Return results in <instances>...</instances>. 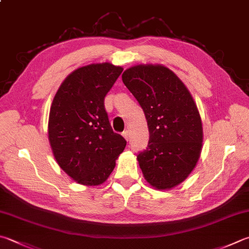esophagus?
I'll use <instances>...</instances> for the list:
<instances>
[{"mask_svg": "<svg viewBox=\"0 0 249 249\" xmlns=\"http://www.w3.org/2000/svg\"><path fill=\"white\" fill-rule=\"evenodd\" d=\"M123 135H124V138L126 141H129V139H130V133H129V131H128V130L124 131V132H123Z\"/></svg>", "mask_w": 249, "mask_h": 249, "instance_id": "obj_1", "label": "esophagus"}]
</instances>
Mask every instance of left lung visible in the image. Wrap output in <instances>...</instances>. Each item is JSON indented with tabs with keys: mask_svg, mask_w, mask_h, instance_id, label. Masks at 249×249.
<instances>
[{
	"mask_svg": "<svg viewBox=\"0 0 249 249\" xmlns=\"http://www.w3.org/2000/svg\"><path fill=\"white\" fill-rule=\"evenodd\" d=\"M123 81L146 117L149 141L138 155L143 176L157 190H170L184 181L197 163L203 125L190 91L162 65L126 69Z\"/></svg>",
	"mask_w": 249,
	"mask_h": 249,
	"instance_id": "8db88e82",
	"label": "left lung"
}]
</instances>
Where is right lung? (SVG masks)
Listing matches in <instances>:
<instances>
[{
    "mask_svg": "<svg viewBox=\"0 0 249 249\" xmlns=\"http://www.w3.org/2000/svg\"><path fill=\"white\" fill-rule=\"evenodd\" d=\"M123 70L110 63L78 68L60 84L52 103V152L58 166L82 185L104 183L126 145L112 131L104 107L105 96Z\"/></svg>",
    "mask_w": 249,
    "mask_h": 249,
    "instance_id": "obj_1",
    "label": "right lung"
}]
</instances>
